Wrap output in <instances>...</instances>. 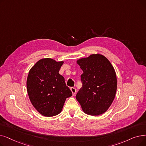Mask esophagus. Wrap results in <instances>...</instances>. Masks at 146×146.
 <instances>
[{
	"instance_id": "1",
	"label": "esophagus",
	"mask_w": 146,
	"mask_h": 146,
	"mask_svg": "<svg viewBox=\"0 0 146 146\" xmlns=\"http://www.w3.org/2000/svg\"><path fill=\"white\" fill-rule=\"evenodd\" d=\"M70 90H71V91L72 92L73 96H74V95L76 94V88L74 87H72L70 88Z\"/></svg>"
}]
</instances>
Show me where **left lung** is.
<instances>
[{"label": "left lung", "mask_w": 146, "mask_h": 146, "mask_svg": "<svg viewBox=\"0 0 146 146\" xmlns=\"http://www.w3.org/2000/svg\"><path fill=\"white\" fill-rule=\"evenodd\" d=\"M84 73L80 76L82 87L76 100L87 115L98 116L105 113L115 99L117 90L116 74L106 57L99 54L77 61Z\"/></svg>", "instance_id": "1"}]
</instances>
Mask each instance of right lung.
<instances>
[{
	"instance_id": "1",
	"label": "right lung",
	"mask_w": 146,
	"mask_h": 146,
	"mask_svg": "<svg viewBox=\"0 0 146 146\" xmlns=\"http://www.w3.org/2000/svg\"><path fill=\"white\" fill-rule=\"evenodd\" d=\"M63 63L64 61L43 58L29 71L27 79L29 97L35 108L44 116L58 115L66 98L72 96L64 77L59 73Z\"/></svg>"
}]
</instances>
